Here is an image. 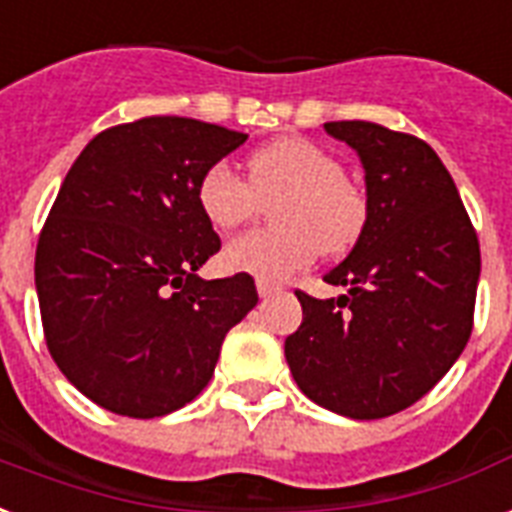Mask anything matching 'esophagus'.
<instances>
[{"instance_id":"1","label":"esophagus","mask_w":512,"mask_h":512,"mask_svg":"<svg viewBox=\"0 0 512 512\" xmlns=\"http://www.w3.org/2000/svg\"><path fill=\"white\" fill-rule=\"evenodd\" d=\"M256 291H259L261 299H267V296H275L277 291H280V285L277 283H269V280H256Z\"/></svg>"}]
</instances>
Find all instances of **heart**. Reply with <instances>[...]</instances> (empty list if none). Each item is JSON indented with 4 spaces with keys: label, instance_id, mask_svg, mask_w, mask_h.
I'll return each mask as SVG.
<instances>
[{
    "label": "heart",
    "instance_id": "obj_1",
    "mask_svg": "<svg viewBox=\"0 0 512 512\" xmlns=\"http://www.w3.org/2000/svg\"><path fill=\"white\" fill-rule=\"evenodd\" d=\"M277 196L276 201L274 197ZM197 208L216 229H235L271 202L275 227L232 237L221 261L229 272L280 283L315 261L320 251L339 256L366 227L368 205L344 178L342 162L304 138H280L248 157V184L227 162H216L197 181Z\"/></svg>",
    "mask_w": 512,
    "mask_h": 512
}]
</instances>
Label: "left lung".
I'll list each match as a JSON object with an SVG mask.
<instances>
[{"label":"left lung","instance_id":"8db88e82","mask_svg":"<svg viewBox=\"0 0 512 512\" xmlns=\"http://www.w3.org/2000/svg\"><path fill=\"white\" fill-rule=\"evenodd\" d=\"M366 173V227L326 272L336 299L301 301L285 339L299 390L350 419L398 414L441 382L465 350L481 248L454 178L414 136L376 122H326Z\"/></svg>","mask_w":512,"mask_h":512}]
</instances>
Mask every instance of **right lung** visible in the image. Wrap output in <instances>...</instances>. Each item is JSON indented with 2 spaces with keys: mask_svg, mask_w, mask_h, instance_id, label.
<instances>
[{
  "mask_svg": "<svg viewBox=\"0 0 512 512\" xmlns=\"http://www.w3.org/2000/svg\"><path fill=\"white\" fill-rule=\"evenodd\" d=\"M245 138L144 117L98 133L63 178L34 283L55 366L106 411L152 419L186 406L211 382L229 328L256 307L251 275H197L221 248L197 181Z\"/></svg>",
  "mask_w": 512,
  "mask_h": 512,
  "instance_id": "add662e5",
  "label": "right lung"
}]
</instances>
